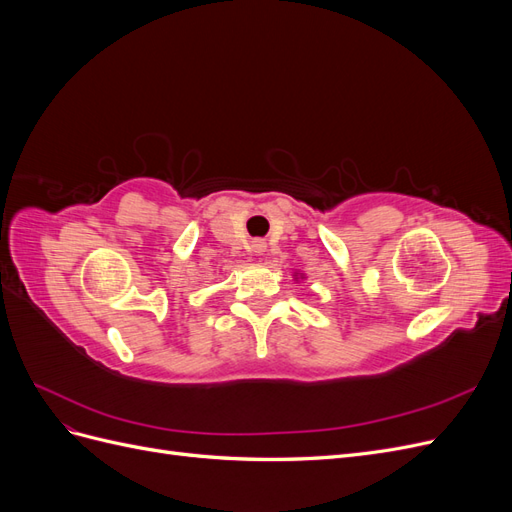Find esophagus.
I'll return each instance as SVG.
<instances>
[{
  "label": "esophagus",
  "instance_id": "obj_1",
  "mask_svg": "<svg viewBox=\"0 0 512 512\" xmlns=\"http://www.w3.org/2000/svg\"><path fill=\"white\" fill-rule=\"evenodd\" d=\"M267 250V243L265 241H260V239H256V241H252V252H256V254H262Z\"/></svg>",
  "mask_w": 512,
  "mask_h": 512
}]
</instances>
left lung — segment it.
Listing matches in <instances>:
<instances>
[{
  "mask_svg": "<svg viewBox=\"0 0 512 512\" xmlns=\"http://www.w3.org/2000/svg\"><path fill=\"white\" fill-rule=\"evenodd\" d=\"M301 277V280H303V275H299ZM299 277H297V280H299Z\"/></svg>",
  "mask_w": 512,
  "mask_h": 512,
  "instance_id": "1",
  "label": "left lung"
}]
</instances>
